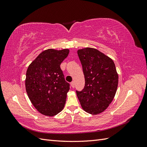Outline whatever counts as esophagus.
Instances as JSON below:
<instances>
[{
	"mask_svg": "<svg viewBox=\"0 0 147 147\" xmlns=\"http://www.w3.org/2000/svg\"><path fill=\"white\" fill-rule=\"evenodd\" d=\"M70 84H71V86H72V88H75V82H71V83H70Z\"/></svg>",
	"mask_w": 147,
	"mask_h": 147,
	"instance_id": "obj_1",
	"label": "esophagus"
}]
</instances>
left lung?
Wrapping results in <instances>:
<instances>
[{
    "mask_svg": "<svg viewBox=\"0 0 147 147\" xmlns=\"http://www.w3.org/2000/svg\"><path fill=\"white\" fill-rule=\"evenodd\" d=\"M85 80L81 91H76L82 109L97 115L108 107L116 94L118 75L113 60L99 50L85 48L77 51Z\"/></svg>",
    "mask_w": 147,
    "mask_h": 147,
    "instance_id": "left-lung-1",
    "label": "left lung"
}]
</instances>
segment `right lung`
<instances>
[{"instance_id":"obj_1","label":"right lung","mask_w":147,"mask_h":147,"mask_svg":"<svg viewBox=\"0 0 147 147\" xmlns=\"http://www.w3.org/2000/svg\"><path fill=\"white\" fill-rule=\"evenodd\" d=\"M69 49L42 51L29 65L25 80L29 98L38 112L52 117L63 110L70 84L65 80L60 65Z\"/></svg>"}]
</instances>
